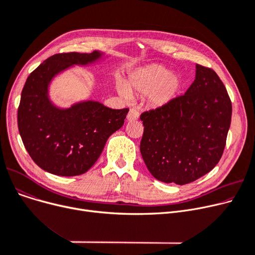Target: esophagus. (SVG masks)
I'll list each match as a JSON object with an SVG mask.
<instances>
[{
    "instance_id": "obj_1",
    "label": "esophagus",
    "mask_w": 255,
    "mask_h": 255,
    "mask_svg": "<svg viewBox=\"0 0 255 255\" xmlns=\"http://www.w3.org/2000/svg\"><path fill=\"white\" fill-rule=\"evenodd\" d=\"M139 117V113L136 111V110H130L128 115H127V120L129 121V122H132V121H136Z\"/></svg>"
}]
</instances>
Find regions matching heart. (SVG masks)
Segmentation results:
<instances>
[{"label":"heart","mask_w":255,"mask_h":255,"mask_svg":"<svg viewBox=\"0 0 255 255\" xmlns=\"http://www.w3.org/2000/svg\"><path fill=\"white\" fill-rule=\"evenodd\" d=\"M181 87L179 75L161 64H151L132 73L127 87L120 85L118 91L124 98L130 97V92L148 95L149 103L153 107H162L176 98Z\"/></svg>","instance_id":"obj_1"}]
</instances>
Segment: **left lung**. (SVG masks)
<instances>
[{
  "label": "left lung",
  "instance_id": "8db88e82",
  "mask_svg": "<svg viewBox=\"0 0 255 255\" xmlns=\"http://www.w3.org/2000/svg\"><path fill=\"white\" fill-rule=\"evenodd\" d=\"M189 89L167 105L140 116V153L152 176L185 185L211 171L223 154L232 101L217 73L196 64Z\"/></svg>",
  "mask_w": 255,
  "mask_h": 255
}]
</instances>
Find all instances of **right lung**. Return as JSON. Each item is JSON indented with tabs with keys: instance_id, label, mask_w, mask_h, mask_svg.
<instances>
[{
	"instance_id": "obj_1",
	"label": "right lung",
	"mask_w": 255,
	"mask_h": 255,
	"mask_svg": "<svg viewBox=\"0 0 255 255\" xmlns=\"http://www.w3.org/2000/svg\"><path fill=\"white\" fill-rule=\"evenodd\" d=\"M103 52L53 55L26 78L17 112L19 134L33 161L52 175L73 177L88 171L101 155L105 142L123 126L128 109L113 110L94 100L68 109L49 98L51 80L72 66L101 60Z\"/></svg>"
}]
</instances>
